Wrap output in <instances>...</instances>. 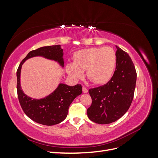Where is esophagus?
Here are the masks:
<instances>
[{
    "label": "esophagus",
    "instance_id": "esophagus-1",
    "mask_svg": "<svg viewBox=\"0 0 158 158\" xmlns=\"http://www.w3.org/2000/svg\"><path fill=\"white\" fill-rule=\"evenodd\" d=\"M82 90H83V92H84V94H86V93L88 92V89L86 88V87H85V86H83V87H82Z\"/></svg>",
    "mask_w": 158,
    "mask_h": 158
}]
</instances>
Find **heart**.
Listing matches in <instances>:
<instances>
[{"label": "heart", "instance_id": "b5f03b06", "mask_svg": "<svg viewBox=\"0 0 158 158\" xmlns=\"http://www.w3.org/2000/svg\"><path fill=\"white\" fill-rule=\"evenodd\" d=\"M117 65V55L110 47H92L76 52L74 63L66 65L68 74L76 79L83 77L86 70L87 77L97 84H106L111 80Z\"/></svg>", "mask_w": 158, "mask_h": 158}]
</instances>
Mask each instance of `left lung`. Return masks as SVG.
Here are the masks:
<instances>
[{"instance_id": "1", "label": "left lung", "mask_w": 158, "mask_h": 158, "mask_svg": "<svg viewBox=\"0 0 158 158\" xmlns=\"http://www.w3.org/2000/svg\"><path fill=\"white\" fill-rule=\"evenodd\" d=\"M116 48L117 65L112 78L103 85L89 89L92 103L87 109L88 117L98 124H109L122 117L134 98L135 66L127 52L117 46Z\"/></svg>"}]
</instances>
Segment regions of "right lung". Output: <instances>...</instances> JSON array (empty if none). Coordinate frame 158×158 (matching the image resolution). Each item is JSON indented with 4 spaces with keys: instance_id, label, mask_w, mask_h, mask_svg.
<instances>
[{
    "instance_id": "right-lung-1",
    "label": "right lung",
    "mask_w": 158,
    "mask_h": 158,
    "mask_svg": "<svg viewBox=\"0 0 158 158\" xmlns=\"http://www.w3.org/2000/svg\"><path fill=\"white\" fill-rule=\"evenodd\" d=\"M42 56L47 59L58 61L64 65L63 49L59 45L42 47L30 51L19 65L17 72V94L19 102L26 115L31 120L41 125L51 126L64 121L68 114L70 105L73 100L82 94L81 84L69 86L60 84L53 92L48 96L40 99H31L23 92L20 86V71L24 62L33 56Z\"/></svg>"
}]
</instances>
